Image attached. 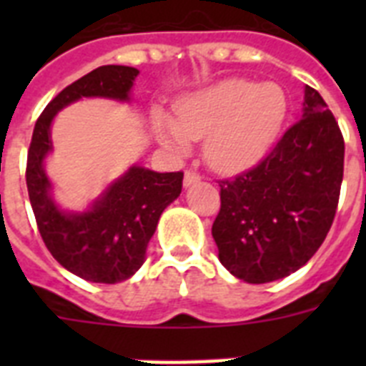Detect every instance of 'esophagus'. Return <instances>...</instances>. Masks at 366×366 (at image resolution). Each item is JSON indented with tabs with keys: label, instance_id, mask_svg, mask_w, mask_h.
<instances>
[{
	"label": "esophagus",
	"instance_id": "1",
	"mask_svg": "<svg viewBox=\"0 0 366 366\" xmlns=\"http://www.w3.org/2000/svg\"><path fill=\"white\" fill-rule=\"evenodd\" d=\"M199 181V174L196 172V170H192V168H189L185 172V187H190L194 185V183H198Z\"/></svg>",
	"mask_w": 366,
	"mask_h": 366
}]
</instances>
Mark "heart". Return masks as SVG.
Returning a JSON list of instances; mask_svg holds the SVG:
<instances>
[{
	"mask_svg": "<svg viewBox=\"0 0 366 366\" xmlns=\"http://www.w3.org/2000/svg\"><path fill=\"white\" fill-rule=\"evenodd\" d=\"M286 113V95L277 84L229 79L181 100L174 121L155 113L154 132L174 152H185L189 141L205 139L207 163L219 172L236 174L267 154Z\"/></svg>",
	"mask_w": 366,
	"mask_h": 366,
	"instance_id": "obj_1",
	"label": "heart"
}]
</instances>
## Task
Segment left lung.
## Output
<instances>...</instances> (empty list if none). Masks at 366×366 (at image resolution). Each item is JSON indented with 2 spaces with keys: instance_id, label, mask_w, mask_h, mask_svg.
<instances>
[{
  "instance_id": "8db88e82",
  "label": "left lung",
  "mask_w": 366,
  "mask_h": 366,
  "mask_svg": "<svg viewBox=\"0 0 366 366\" xmlns=\"http://www.w3.org/2000/svg\"><path fill=\"white\" fill-rule=\"evenodd\" d=\"M342 167L337 121L319 92L306 86L300 121L257 167L219 181L222 205L212 223L219 262L249 284L295 273L334 223Z\"/></svg>"
}]
</instances>
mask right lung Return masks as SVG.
<instances>
[{
    "label": "right lung",
    "mask_w": 366,
    "mask_h": 366,
    "mask_svg": "<svg viewBox=\"0 0 366 366\" xmlns=\"http://www.w3.org/2000/svg\"><path fill=\"white\" fill-rule=\"evenodd\" d=\"M137 74L135 67L102 66L74 80L45 106L29 147L25 179L41 240L60 266L89 282H122L143 266L161 212L181 194L183 172L159 174L132 167L89 211L64 212L51 198L44 170L45 155L53 150L51 122L60 109L82 97L128 100Z\"/></svg>",
    "instance_id": "add662e5"
}]
</instances>
